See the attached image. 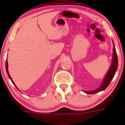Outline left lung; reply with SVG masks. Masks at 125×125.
Returning <instances> with one entry per match:
<instances>
[{"mask_svg":"<svg viewBox=\"0 0 125 125\" xmlns=\"http://www.w3.org/2000/svg\"><path fill=\"white\" fill-rule=\"evenodd\" d=\"M113 44L114 45V47L113 49L112 62H111V64L110 66V69H109L106 74L105 75L102 84H101V86L99 88L94 89V90H93V91H83L84 92L86 93V94H95L96 93L104 90L108 86V85L110 84V82H111L112 79L114 77L115 74L116 72L117 68H118V56H117L116 49L115 48V44L113 41Z\"/></svg>","mask_w":125,"mask_h":125,"instance_id":"left-lung-1","label":"left lung"}]
</instances>
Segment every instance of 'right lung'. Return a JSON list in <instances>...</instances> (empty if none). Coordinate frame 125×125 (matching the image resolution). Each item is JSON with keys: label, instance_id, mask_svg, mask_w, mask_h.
<instances>
[{"label": "right lung", "instance_id": "1", "mask_svg": "<svg viewBox=\"0 0 125 125\" xmlns=\"http://www.w3.org/2000/svg\"><path fill=\"white\" fill-rule=\"evenodd\" d=\"M5 68H6V71H7V75H8L9 78H10V79L11 80V81H12V83L13 84H14V85L15 86L16 88H17V86H16V85L15 84V83H14V81H12V78H11L10 76L9 73V71H8V62H7V61H6V63H5Z\"/></svg>", "mask_w": 125, "mask_h": 125}]
</instances>
